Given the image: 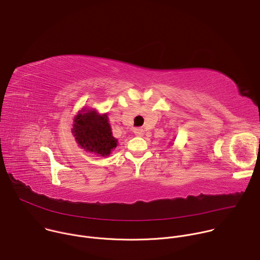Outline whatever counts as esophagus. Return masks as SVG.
Listing matches in <instances>:
<instances>
[{"mask_svg":"<svg viewBox=\"0 0 260 260\" xmlns=\"http://www.w3.org/2000/svg\"><path fill=\"white\" fill-rule=\"evenodd\" d=\"M134 133L137 137H142L144 135V131L142 128H135L134 129Z\"/></svg>","mask_w":260,"mask_h":260,"instance_id":"1","label":"esophagus"}]
</instances>
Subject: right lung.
I'll use <instances>...</instances> for the list:
<instances>
[{"mask_svg": "<svg viewBox=\"0 0 260 260\" xmlns=\"http://www.w3.org/2000/svg\"><path fill=\"white\" fill-rule=\"evenodd\" d=\"M72 133L85 151L100 156H108L117 146V139L112 136L107 114H99L92 109L83 108L76 115Z\"/></svg>", "mask_w": 260, "mask_h": 260, "instance_id": "add662e5", "label": "right lung"}]
</instances>
